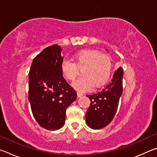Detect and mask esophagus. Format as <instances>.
Returning a JSON list of instances; mask_svg holds the SVG:
<instances>
[{
  "mask_svg": "<svg viewBox=\"0 0 157 157\" xmlns=\"http://www.w3.org/2000/svg\"><path fill=\"white\" fill-rule=\"evenodd\" d=\"M77 95H78V97H81V96H82V95H83V94H82V93H81V92H79V91H78V92H77Z\"/></svg>",
  "mask_w": 157,
  "mask_h": 157,
  "instance_id": "1",
  "label": "esophagus"
}]
</instances>
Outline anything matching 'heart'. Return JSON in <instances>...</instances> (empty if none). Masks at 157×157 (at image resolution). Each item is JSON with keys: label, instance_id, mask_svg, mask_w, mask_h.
<instances>
[{"label": "heart", "instance_id": "obj_1", "mask_svg": "<svg viewBox=\"0 0 157 157\" xmlns=\"http://www.w3.org/2000/svg\"><path fill=\"white\" fill-rule=\"evenodd\" d=\"M74 63L63 60L61 71L68 80H74L82 70L83 76L72 84L80 91H87L93 86L96 88L104 85L109 79L112 71V61L108 55L101 54L96 50L84 49L75 52L73 56Z\"/></svg>", "mask_w": 157, "mask_h": 157}]
</instances>
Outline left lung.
I'll list each match as a JSON object with an SVG mask.
<instances>
[{
    "instance_id": "obj_1",
    "label": "left lung",
    "mask_w": 157,
    "mask_h": 157,
    "mask_svg": "<svg viewBox=\"0 0 157 157\" xmlns=\"http://www.w3.org/2000/svg\"><path fill=\"white\" fill-rule=\"evenodd\" d=\"M123 70L120 67L115 71L111 82L104 89L96 94L86 95L91 100L86 113V122L89 127L94 129H102L113 120L123 94Z\"/></svg>"
}]
</instances>
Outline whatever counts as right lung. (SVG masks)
I'll use <instances>...</instances> for the list:
<instances>
[{"label": "right lung", "mask_w": 157, "mask_h": 157, "mask_svg": "<svg viewBox=\"0 0 157 157\" xmlns=\"http://www.w3.org/2000/svg\"><path fill=\"white\" fill-rule=\"evenodd\" d=\"M62 49L47 47L34 58L29 72L28 100L33 116L41 127L57 130L63 126L66 110L77 93L63 78Z\"/></svg>", "instance_id": "add662e5"}]
</instances>
